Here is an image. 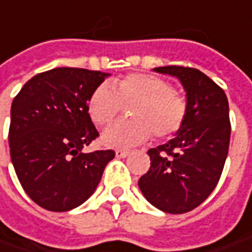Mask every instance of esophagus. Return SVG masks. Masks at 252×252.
Listing matches in <instances>:
<instances>
[{"label":"esophagus","instance_id":"esophagus-1","mask_svg":"<svg viewBox=\"0 0 252 252\" xmlns=\"http://www.w3.org/2000/svg\"><path fill=\"white\" fill-rule=\"evenodd\" d=\"M129 155V151H126V149H117L115 151V157L117 158H126Z\"/></svg>","mask_w":252,"mask_h":252}]
</instances>
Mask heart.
<instances>
[{"label":"heart","instance_id":"1","mask_svg":"<svg viewBox=\"0 0 252 252\" xmlns=\"http://www.w3.org/2000/svg\"><path fill=\"white\" fill-rule=\"evenodd\" d=\"M129 107L131 120L107 128L101 142L110 148H129L142 144L154 134L163 139L178 132L188 114L186 98L173 90L168 80L145 73L128 74L94 89L89 98V115L97 126L111 124Z\"/></svg>","mask_w":252,"mask_h":252}]
</instances>
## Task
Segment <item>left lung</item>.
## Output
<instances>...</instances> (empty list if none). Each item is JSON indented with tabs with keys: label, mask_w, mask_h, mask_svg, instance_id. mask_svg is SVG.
<instances>
[{
	"label": "left lung",
	"mask_w": 252,
	"mask_h": 252,
	"mask_svg": "<svg viewBox=\"0 0 252 252\" xmlns=\"http://www.w3.org/2000/svg\"><path fill=\"white\" fill-rule=\"evenodd\" d=\"M186 90L188 114L176 137L151 148V168L138 186L148 202L165 213L182 214L202 204L221 176L230 145L228 101L224 90L193 67L163 66Z\"/></svg>",
	"instance_id": "1"
}]
</instances>
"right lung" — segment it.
I'll return each mask as SVG.
<instances>
[{"instance_id":"1","label":"right lung","mask_w":252,"mask_h":252,"mask_svg":"<svg viewBox=\"0 0 252 252\" xmlns=\"http://www.w3.org/2000/svg\"><path fill=\"white\" fill-rule=\"evenodd\" d=\"M108 73L56 67L28 80L11 105L9 152L19 183L38 206L67 212L101 181L114 151L83 154L98 137L89 98Z\"/></svg>"}]
</instances>
